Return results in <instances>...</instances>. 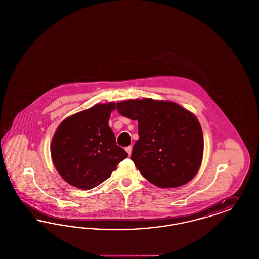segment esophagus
Here are the masks:
<instances>
[{"label":"esophagus","mask_w":259,"mask_h":259,"mask_svg":"<svg viewBox=\"0 0 259 259\" xmlns=\"http://www.w3.org/2000/svg\"><path fill=\"white\" fill-rule=\"evenodd\" d=\"M125 150L127 151V153H128V155L130 156L131 155V153H132V147L131 146H129V147H127V148H125Z\"/></svg>","instance_id":"34e87169"}]
</instances>
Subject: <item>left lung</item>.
<instances>
[{
	"label": "left lung",
	"instance_id": "1",
	"mask_svg": "<svg viewBox=\"0 0 259 259\" xmlns=\"http://www.w3.org/2000/svg\"><path fill=\"white\" fill-rule=\"evenodd\" d=\"M116 109L138 121L131 160L145 179L162 188L193 179L204 149L202 128L193 113L174 102L148 98L119 102Z\"/></svg>",
	"mask_w": 259,
	"mask_h": 259
}]
</instances>
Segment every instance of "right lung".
<instances>
[{
    "mask_svg": "<svg viewBox=\"0 0 259 259\" xmlns=\"http://www.w3.org/2000/svg\"><path fill=\"white\" fill-rule=\"evenodd\" d=\"M114 103L98 104L67 117L51 142V157L62 178L79 189H91L111 177L128 156L116 145L109 119Z\"/></svg>",
    "mask_w": 259,
    "mask_h": 259,
    "instance_id": "obj_1",
    "label": "right lung"
}]
</instances>
